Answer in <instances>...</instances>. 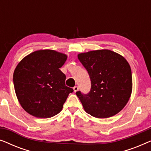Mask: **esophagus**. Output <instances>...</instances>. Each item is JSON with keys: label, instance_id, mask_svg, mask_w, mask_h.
<instances>
[{"label": "esophagus", "instance_id": "obj_1", "mask_svg": "<svg viewBox=\"0 0 151 151\" xmlns=\"http://www.w3.org/2000/svg\"><path fill=\"white\" fill-rule=\"evenodd\" d=\"M78 88H78V86H74V87H73V91H74V92H76V91H78Z\"/></svg>", "mask_w": 151, "mask_h": 151}]
</instances>
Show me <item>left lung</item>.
<instances>
[{"label": "left lung", "mask_w": 151, "mask_h": 151, "mask_svg": "<svg viewBox=\"0 0 151 151\" xmlns=\"http://www.w3.org/2000/svg\"><path fill=\"white\" fill-rule=\"evenodd\" d=\"M78 58L91 82L88 94L76 92L84 111L97 118L116 115L131 96L133 81L129 63L122 55L109 49L81 53Z\"/></svg>", "instance_id": "8db88e82"}]
</instances>
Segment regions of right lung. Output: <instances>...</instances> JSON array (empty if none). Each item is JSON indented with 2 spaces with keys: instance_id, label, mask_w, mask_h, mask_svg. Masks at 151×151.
Wrapping results in <instances>:
<instances>
[{
  "instance_id": "obj_1",
  "label": "right lung",
  "mask_w": 151,
  "mask_h": 151,
  "mask_svg": "<svg viewBox=\"0 0 151 151\" xmlns=\"http://www.w3.org/2000/svg\"><path fill=\"white\" fill-rule=\"evenodd\" d=\"M67 59L65 53L43 49L31 53L16 66L14 89L18 102L29 114L49 118L62 111L73 91L65 85L66 76L60 70Z\"/></svg>"
}]
</instances>
